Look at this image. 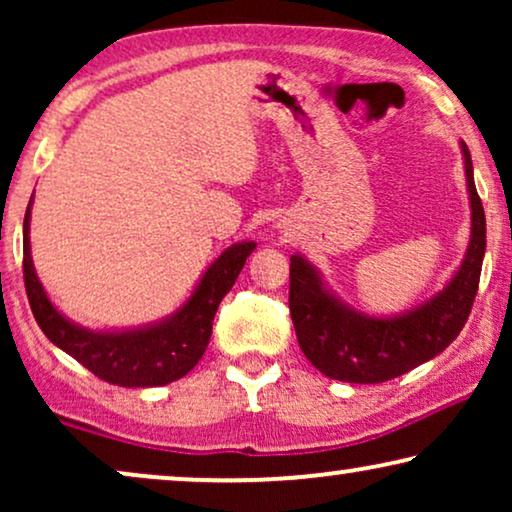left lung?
<instances>
[{
  "mask_svg": "<svg viewBox=\"0 0 512 512\" xmlns=\"http://www.w3.org/2000/svg\"><path fill=\"white\" fill-rule=\"evenodd\" d=\"M459 149L471 202V240L459 268L431 298L396 314H368L347 305L303 254L291 256L293 328L300 349L319 373L340 382L380 384L431 361L461 333L478 293L487 228L471 153L464 142Z\"/></svg>",
  "mask_w": 512,
  "mask_h": 512,
  "instance_id": "obj_1",
  "label": "left lung"
}]
</instances>
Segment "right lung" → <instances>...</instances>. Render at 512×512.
<instances>
[{
	"mask_svg": "<svg viewBox=\"0 0 512 512\" xmlns=\"http://www.w3.org/2000/svg\"><path fill=\"white\" fill-rule=\"evenodd\" d=\"M32 202L34 195L23 221V277L32 314L46 338L100 380L118 387H163L191 373L212 338L214 314L223 296L233 289L256 242H235L223 249L202 272L191 296L167 317L130 328H88L53 305L34 270L30 249Z\"/></svg>",
	"mask_w": 512,
	"mask_h": 512,
	"instance_id": "obj_1",
	"label": "right lung"
}]
</instances>
